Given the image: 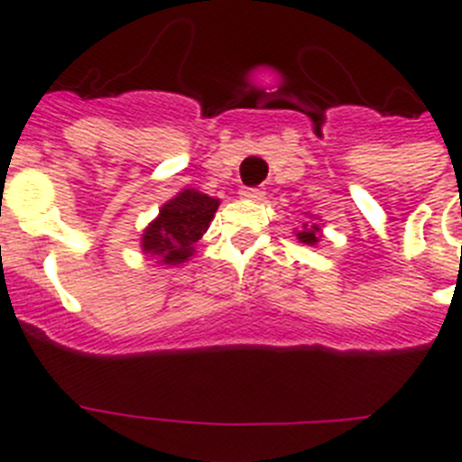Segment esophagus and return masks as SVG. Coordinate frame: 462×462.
Wrapping results in <instances>:
<instances>
[{"mask_svg": "<svg viewBox=\"0 0 462 462\" xmlns=\"http://www.w3.org/2000/svg\"><path fill=\"white\" fill-rule=\"evenodd\" d=\"M240 196L247 199V201H263V199H266V191L261 189V187H243V189H240Z\"/></svg>", "mask_w": 462, "mask_h": 462, "instance_id": "obj_1", "label": "esophagus"}]
</instances>
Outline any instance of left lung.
<instances>
[{
  "instance_id": "8db88e82",
  "label": "left lung",
  "mask_w": 462,
  "mask_h": 462,
  "mask_svg": "<svg viewBox=\"0 0 462 462\" xmlns=\"http://www.w3.org/2000/svg\"><path fill=\"white\" fill-rule=\"evenodd\" d=\"M321 236H324V226L319 224V217H314V215H310V222L303 224V228L300 231H296V238L298 243L303 245H319Z\"/></svg>"
}]
</instances>
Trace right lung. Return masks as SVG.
<instances>
[{"label": "right lung", "mask_w": 462, "mask_h": 462, "mask_svg": "<svg viewBox=\"0 0 462 462\" xmlns=\"http://www.w3.org/2000/svg\"><path fill=\"white\" fill-rule=\"evenodd\" d=\"M219 208V199L199 189H182L159 208V215L141 236L143 254L157 259L159 266H180L196 252Z\"/></svg>", "instance_id": "add662e5"}]
</instances>
